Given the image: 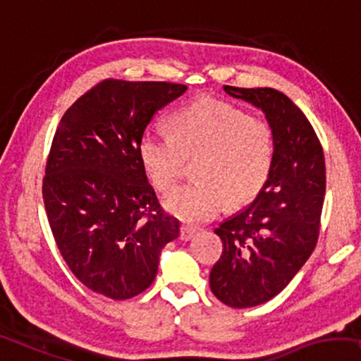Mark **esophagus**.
Wrapping results in <instances>:
<instances>
[{
  "instance_id": "34e87169",
  "label": "esophagus",
  "mask_w": 361,
  "mask_h": 361,
  "mask_svg": "<svg viewBox=\"0 0 361 361\" xmlns=\"http://www.w3.org/2000/svg\"><path fill=\"white\" fill-rule=\"evenodd\" d=\"M196 229H192L190 226H181L180 227V240H190V238L195 237Z\"/></svg>"
}]
</instances>
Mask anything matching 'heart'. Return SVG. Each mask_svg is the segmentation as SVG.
<instances>
[{
    "mask_svg": "<svg viewBox=\"0 0 361 361\" xmlns=\"http://www.w3.org/2000/svg\"><path fill=\"white\" fill-rule=\"evenodd\" d=\"M171 135L149 130L140 160L152 185L170 191L196 161V181L165 197L166 211L188 222L209 221L224 207L247 204L260 195L275 164V130L265 119L226 101L204 98L176 109Z\"/></svg>",
    "mask_w": 361,
    "mask_h": 361,
    "instance_id": "1",
    "label": "heart"
}]
</instances>
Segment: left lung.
Here are the masks:
<instances>
[{
	"label": "left lung",
	"mask_w": 361,
	"mask_h": 361,
	"mask_svg": "<svg viewBox=\"0 0 361 361\" xmlns=\"http://www.w3.org/2000/svg\"><path fill=\"white\" fill-rule=\"evenodd\" d=\"M224 90L260 108L276 142L275 164L260 195L214 231L224 248L211 270V291L227 306L243 309L281 293L316 248L326 160L316 130L286 94L229 85Z\"/></svg>",
	"instance_id": "8db88e82"
}]
</instances>
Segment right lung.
I'll use <instances>...</instances> for the list:
<instances>
[{"label": "right lung", "mask_w": 361, "mask_h": 361, "mask_svg": "<svg viewBox=\"0 0 361 361\" xmlns=\"http://www.w3.org/2000/svg\"><path fill=\"white\" fill-rule=\"evenodd\" d=\"M185 91L170 81L106 78L55 130L42 181L49 226L73 275L106 298L145 291L161 248L180 233L147 180L139 147L157 111Z\"/></svg>", "instance_id": "right-lung-1"}]
</instances>
